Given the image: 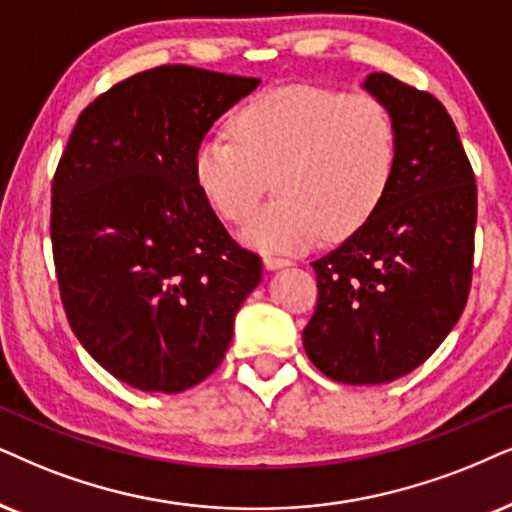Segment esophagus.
Instances as JSON below:
<instances>
[{
  "mask_svg": "<svg viewBox=\"0 0 512 512\" xmlns=\"http://www.w3.org/2000/svg\"><path fill=\"white\" fill-rule=\"evenodd\" d=\"M293 260H288V257H281V255H274V252H269V255H264V267L267 269H283V267H290Z\"/></svg>",
  "mask_w": 512,
  "mask_h": 512,
  "instance_id": "34e87169",
  "label": "esophagus"
}]
</instances>
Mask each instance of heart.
<instances>
[{"instance_id":"obj_1","label":"heart","mask_w":512,"mask_h":512,"mask_svg":"<svg viewBox=\"0 0 512 512\" xmlns=\"http://www.w3.org/2000/svg\"><path fill=\"white\" fill-rule=\"evenodd\" d=\"M234 139L208 137L193 153V177L210 208L243 222L276 177V203L245 224V243L267 252L307 250L345 238L383 203L397 167V125L368 92L271 89L238 108Z\"/></svg>"}]
</instances>
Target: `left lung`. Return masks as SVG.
<instances>
[{
	"instance_id": "left-lung-1",
	"label": "left lung",
	"mask_w": 512,
	"mask_h": 512,
	"mask_svg": "<svg viewBox=\"0 0 512 512\" xmlns=\"http://www.w3.org/2000/svg\"><path fill=\"white\" fill-rule=\"evenodd\" d=\"M364 89L390 108L397 167L368 222L312 262L302 333L312 364L347 385L390 383L442 345L468 302L477 222L475 172L442 103L387 73Z\"/></svg>"
}]
</instances>
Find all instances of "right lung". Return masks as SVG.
Returning a JSON list of instances; mask_svg holds the SVG:
<instances>
[{"mask_svg":"<svg viewBox=\"0 0 512 512\" xmlns=\"http://www.w3.org/2000/svg\"><path fill=\"white\" fill-rule=\"evenodd\" d=\"M257 77L160 66L77 118L51 184V248L68 323L144 392H184L222 364L262 278L193 177V153Z\"/></svg>","mask_w":512,"mask_h":512,"instance_id":"add662e5","label":"right lung"}]
</instances>
